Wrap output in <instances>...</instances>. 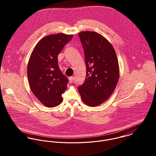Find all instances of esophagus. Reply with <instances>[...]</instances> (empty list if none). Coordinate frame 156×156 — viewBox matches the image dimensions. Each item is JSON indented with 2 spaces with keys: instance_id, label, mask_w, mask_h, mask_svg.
Instances as JSON below:
<instances>
[{
  "instance_id": "1",
  "label": "esophagus",
  "mask_w": 156,
  "mask_h": 156,
  "mask_svg": "<svg viewBox=\"0 0 156 156\" xmlns=\"http://www.w3.org/2000/svg\"><path fill=\"white\" fill-rule=\"evenodd\" d=\"M73 80H74V77H70L69 78V83H73Z\"/></svg>"
}]
</instances>
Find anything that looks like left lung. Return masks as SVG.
Returning a JSON list of instances; mask_svg holds the SVG:
<instances>
[{
    "label": "left lung",
    "mask_w": 156,
    "mask_h": 156,
    "mask_svg": "<svg viewBox=\"0 0 156 156\" xmlns=\"http://www.w3.org/2000/svg\"><path fill=\"white\" fill-rule=\"evenodd\" d=\"M84 50L87 75L78 87L82 101L95 107L106 101L116 88L119 69L116 52L103 36L92 31L78 34Z\"/></svg>",
    "instance_id": "left-lung-1"
}]
</instances>
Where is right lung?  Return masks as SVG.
Instances as JSON below:
<instances>
[{
	"instance_id": "obj_1",
	"label": "right lung",
	"mask_w": 156,
	"mask_h": 156,
	"mask_svg": "<svg viewBox=\"0 0 156 156\" xmlns=\"http://www.w3.org/2000/svg\"><path fill=\"white\" fill-rule=\"evenodd\" d=\"M73 35L62 33L43 38L35 45L27 66V78L34 95L47 108L56 107L62 100L68 80L58 67V56Z\"/></svg>"
}]
</instances>
